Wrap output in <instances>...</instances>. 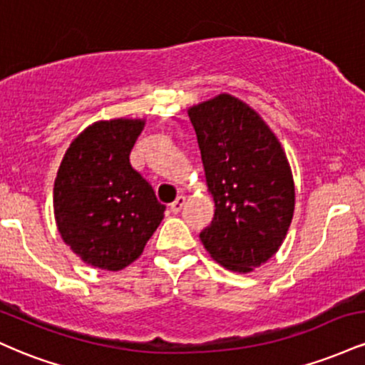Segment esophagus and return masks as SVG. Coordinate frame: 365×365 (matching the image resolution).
Wrapping results in <instances>:
<instances>
[{"mask_svg": "<svg viewBox=\"0 0 365 365\" xmlns=\"http://www.w3.org/2000/svg\"><path fill=\"white\" fill-rule=\"evenodd\" d=\"M185 206V197L183 195H178L177 197V200H175V202H171L170 204V211L171 212H175V215H178L180 211H182V207Z\"/></svg>", "mask_w": 365, "mask_h": 365, "instance_id": "esophagus-1", "label": "esophagus"}]
</instances>
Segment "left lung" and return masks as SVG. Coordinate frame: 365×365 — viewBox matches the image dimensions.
<instances>
[{"mask_svg":"<svg viewBox=\"0 0 365 365\" xmlns=\"http://www.w3.org/2000/svg\"><path fill=\"white\" fill-rule=\"evenodd\" d=\"M215 217L200 240L211 257L250 273L282 247L295 209V183L278 137L259 113L220 94L188 108Z\"/></svg>","mask_w":365,"mask_h":365,"instance_id":"left-lung-1","label":"left lung"}]
</instances>
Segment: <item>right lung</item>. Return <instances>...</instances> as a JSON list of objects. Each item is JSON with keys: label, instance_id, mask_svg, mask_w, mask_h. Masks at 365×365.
Here are the masks:
<instances>
[{"label": "right lung", "instance_id": "right-lung-1", "mask_svg": "<svg viewBox=\"0 0 365 365\" xmlns=\"http://www.w3.org/2000/svg\"><path fill=\"white\" fill-rule=\"evenodd\" d=\"M145 120L96 121L66 149L53 188L58 232L83 262L120 271L144 252L165 217L153 187L130 165Z\"/></svg>", "mask_w": 365, "mask_h": 365}]
</instances>
